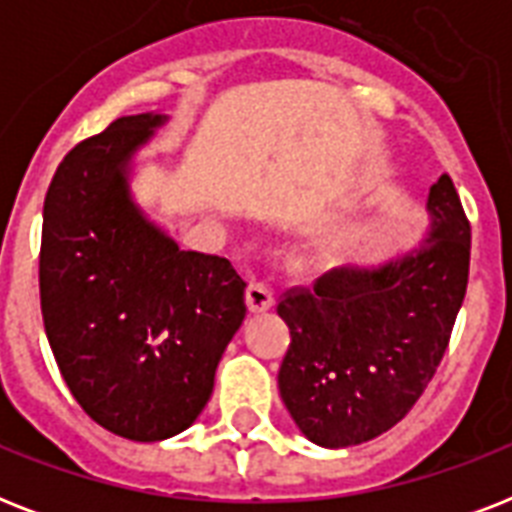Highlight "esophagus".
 Segmentation results:
<instances>
[{
	"label": "esophagus",
	"mask_w": 512,
	"mask_h": 512,
	"mask_svg": "<svg viewBox=\"0 0 512 512\" xmlns=\"http://www.w3.org/2000/svg\"><path fill=\"white\" fill-rule=\"evenodd\" d=\"M247 305H249V311H255V313L268 311V308L273 305V289L268 287V284H263V281H249Z\"/></svg>",
	"instance_id": "obj_1"
}]
</instances>
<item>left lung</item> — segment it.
Masks as SVG:
<instances>
[{"label": "left lung", "instance_id": "left-lung-1", "mask_svg": "<svg viewBox=\"0 0 512 512\" xmlns=\"http://www.w3.org/2000/svg\"><path fill=\"white\" fill-rule=\"evenodd\" d=\"M428 212L430 231L412 252L377 268L340 265L279 300L292 337L279 390L313 444L382 436L444 358L470 268V223L449 175L430 185Z\"/></svg>", "mask_w": 512, "mask_h": 512}]
</instances>
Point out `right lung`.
<instances>
[{
	"mask_svg": "<svg viewBox=\"0 0 512 512\" xmlns=\"http://www.w3.org/2000/svg\"><path fill=\"white\" fill-rule=\"evenodd\" d=\"M164 122L122 116L68 151L39 252L44 332L68 390L98 425L146 444L193 425L247 316L233 265L180 249L132 201V156Z\"/></svg>",
	"mask_w": 512,
	"mask_h": 512,
	"instance_id": "add662e5",
	"label": "right lung"
}]
</instances>
